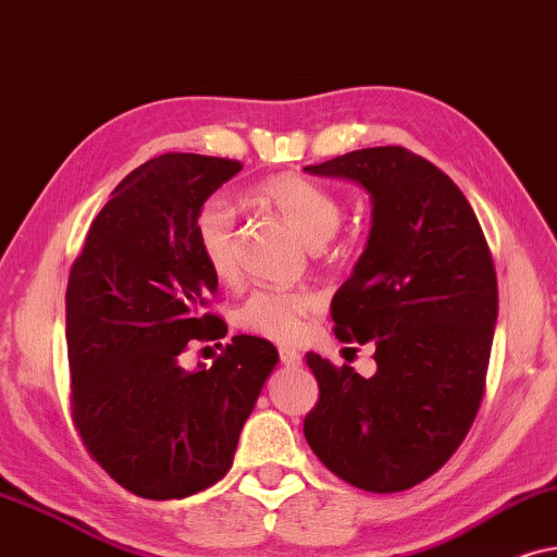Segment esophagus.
I'll return each mask as SVG.
<instances>
[{
	"instance_id": "34e87169",
	"label": "esophagus",
	"mask_w": 557,
	"mask_h": 557,
	"mask_svg": "<svg viewBox=\"0 0 557 557\" xmlns=\"http://www.w3.org/2000/svg\"><path fill=\"white\" fill-rule=\"evenodd\" d=\"M280 359H283L285 367H300L302 364V356L295 348H280Z\"/></svg>"
}]
</instances>
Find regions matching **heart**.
Returning a JSON list of instances; mask_svg holds the SVG:
<instances>
[{
  "label": "heart",
  "mask_w": 557,
  "mask_h": 557,
  "mask_svg": "<svg viewBox=\"0 0 557 557\" xmlns=\"http://www.w3.org/2000/svg\"><path fill=\"white\" fill-rule=\"evenodd\" d=\"M251 198L277 213L302 236V242L313 244L315 249L336 234L344 219L338 198L325 185L300 173L264 177L251 188ZM193 232L198 255L203 257L213 277L221 283H234L239 277V257L232 211L224 203L209 201L198 211ZM315 306V295L308 290H257L236 310V323L257 336L287 344L306 331V321Z\"/></svg>",
  "instance_id": "b5f03b06"
}]
</instances>
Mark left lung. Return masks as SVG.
I'll list each match as a JSON object with an SVG mask.
<instances>
[{
    "label": "left lung",
    "mask_w": 557,
    "mask_h": 557,
    "mask_svg": "<svg viewBox=\"0 0 557 557\" xmlns=\"http://www.w3.org/2000/svg\"><path fill=\"white\" fill-rule=\"evenodd\" d=\"M306 170L372 193V234L331 318L338 341H372L376 374L364 380L306 354L318 403L302 433L346 484L405 492L456 454L484 399L499 308L492 251L458 185L405 147H367Z\"/></svg>",
    "instance_id": "8db88e82"
}]
</instances>
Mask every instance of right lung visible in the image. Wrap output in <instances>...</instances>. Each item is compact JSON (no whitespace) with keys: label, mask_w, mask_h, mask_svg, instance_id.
Masks as SVG:
<instances>
[{"label":"right lung","mask_w":557,"mask_h":557,"mask_svg":"<svg viewBox=\"0 0 557 557\" xmlns=\"http://www.w3.org/2000/svg\"><path fill=\"white\" fill-rule=\"evenodd\" d=\"M239 160L165 152L124 177L88 228L65 290L71 418L88 456L143 499H183L232 469L277 348L234 336L211 369L188 344L226 336L198 211ZM221 346V344H219ZM209 348V346H206Z\"/></svg>","instance_id":"1"}]
</instances>
